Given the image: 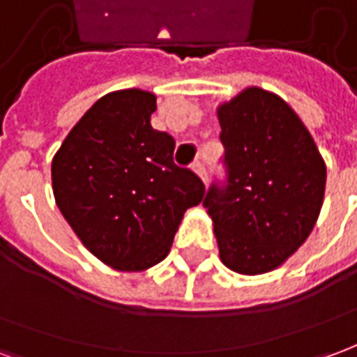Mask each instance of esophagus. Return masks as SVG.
<instances>
[{
  "mask_svg": "<svg viewBox=\"0 0 357 357\" xmlns=\"http://www.w3.org/2000/svg\"><path fill=\"white\" fill-rule=\"evenodd\" d=\"M193 170L201 176V179L206 183V179H208V174H206V166H204V162H202L201 158H197L193 162Z\"/></svg>",
  "mask_w": 357,
  "mask_h": 357,
  "instance_id": "34e87169",
  "label": "esophagus"
}]
</instances>
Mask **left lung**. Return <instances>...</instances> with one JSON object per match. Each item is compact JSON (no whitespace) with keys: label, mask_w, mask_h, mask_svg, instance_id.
Returning a JSON list of instances; mask_svg holds the SVG:
<instances>
[{"label":"left lung","mask_w":357,"mask_h":357,"mask_svg":"<svg viewBox=\"0 0 357 357\" xmlns=\"http://www.w3.org/2000/svg\"><path fill=\"white\" fill-rule=\"evenodd\" d=\"M225 179L202 206L222 262L258 275L294 255L323 204L325 162L296 112L277 95L248 88L218 109Z\"/></svg>","instance_id":"8db88e82"}]
</instances>
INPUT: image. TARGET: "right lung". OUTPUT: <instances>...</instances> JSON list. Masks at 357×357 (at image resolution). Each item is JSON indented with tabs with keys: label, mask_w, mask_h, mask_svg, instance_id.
Here are the masks:
<instances>
[{
	"label": "right lung",
	"mask_w": 357,
	"mask_h": 357,
	"mask_svg": "<svg viewBox=\"0 0 357 357\" xmlns=\"http://www.w3.org/2000/svg\"><path fill=\"white\" fill-rule=\"evenodd\" d=\"M156 97L141 89L105 95L66 135L51 164L61 214L91 255L141 271L170 252L202 179L174 162L176 141L151 126Z\"/></svg>",
	"instance_id": "right-lung-1"
}]
</instances>
